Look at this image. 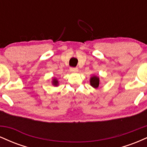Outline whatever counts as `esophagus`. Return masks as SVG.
Listing matches in <instances>:
<instances>
[{
  "instance_id": "34e87169",
  "label": "esophagus",
  "mask_w": 147,
  "mask_h": 147,
  "mask_svg": "<svg viewBox=\"0 0 147 147\" xmlns=\"http://www.w3.org/2000/svg\"><path fill=\"white\" fill-rule=\"evenodd\" d=\"M70 70L71 72H78V68H70Z\"/></svg>"
}]
</instances>
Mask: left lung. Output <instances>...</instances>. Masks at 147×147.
I'll return each mask as SVG.
<instances>
[{"label":"left lung","instance_id":"8db88e82","mask_svg":"<svg viewBox=\"0 0 147 147\" xmlns=\"http://www.w3.org/2000/svg\"><path fill=\"white\" fill-rule=\"evenodd\" d=\"M90 85L92 86V87L95 88H97L99 87V84H100L99 77H97V76L95 75L91 77L90 79Z\"/></svg>","mask_w":147,"mask_h":147}]
</instances>
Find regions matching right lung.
<instances>
[{
    "label": "right lung",
    "mask_w": 147,
    "mask_h": 147,
    "mask_svg": "<svg viewBox=\"0 0 147 147\" xmlns=\"http://www.w3.org/2000/svg\"><path fill=\"white\" fill-rule=\"evenodd\" d=\"M52 84H53L54 86H58V84H59L58 80H57V79L54 78L53 79H52Z\"/></svg>",
    "instance_id": "1"
}]
</instances>
